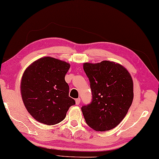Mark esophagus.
<instances>
[{
	"label": "esophagus",
	"mask_w": 159,
	"mask_h": 159,
	"mask_svg": "<svg viewBox=\"0 0 159 159\" xmlns=\"http://www.w3.org/2000/svg\"><path fill=\"white\" fill-rule=\"evenodd\" d=\"M75 103H76L77 105H79L80 103V98H77L75 99Z\"/></svg>",
	"instance_id": "1"
}]
</instances>
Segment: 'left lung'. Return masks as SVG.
Returning <instances> with one entry per match:
<instances>
[{
	"mask_svg": "<svg viewBox=\"0 0 159 159\" xmlns=\"http://www.w3.org/2000/svg\"><path fill=\"white\" fill-rule=\"evenodd\" d=\"M83 69L89 78L92 102L82 107L87 125L97 131H109L123 120L134 99L130 73L121 65L110 61L85 62Z\"/></svg>",
	"mask_w": 159,
	"mask_h": 159,
	"instance_id": "obj_1",
	"label": "left lung"
}]
</instances>
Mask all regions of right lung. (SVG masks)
<instances>
[{
	"instance_id": "add662e5",
	"label": "right lung",
	"mask_w": 159,
	"mask_h": 159,
	"mask_svg": "<svg viewBox=\"0 0 159 159\" xmlns=\"http://www.w3.org/2000/svg\"><path fill=\"white\" fill-rule=\"evenodd\" d=\"M70 67L65 61L45 57L26 68L20 93L26 109L35 120L47 125L58 124L75 104L69 97V85L65 80Z\"/></svg>"
}]
</instances>
